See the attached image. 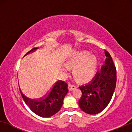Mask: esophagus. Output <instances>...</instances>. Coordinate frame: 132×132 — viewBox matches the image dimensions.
I'll use <instances>...</instances> for the list:
<instances>
[{
	"label": "esophagus",
	"instance_id": "34e87169",
	"mask_svg": "<svg viewBox=\"0 0 132 132\" xmlns=\"http://www.w3.org/2000/svg\"><path fill=\"white\" fill-rule=\"evenodd\" d=\"M76 86L75 85L71 84V83H68V89H69V91H72V90L75 89L76 88Z\"/></svg>",
	"mask_w": 132,
	"mask_h": 132
}]
</instances>
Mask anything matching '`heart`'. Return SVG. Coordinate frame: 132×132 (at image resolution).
I'll list each match as a JSON object with an SVG mask.
<instances>
[{"label":"heart","instance_id":"obj_1","mask_svg":"<svg viewBox=\"0 0 132 132\" xmlns=\"http://www.w3.org/2000/svg\"><path fill=\"white\" fill-rule=\"evenodd\" d=\"M89 54L88 52H80L68 62L70 66L77 65L74 70V75L80 80H88L95 71L97 59L95 56H89Z\"/></svg>","mask_w":132,"mask_h":132}]
</instances>
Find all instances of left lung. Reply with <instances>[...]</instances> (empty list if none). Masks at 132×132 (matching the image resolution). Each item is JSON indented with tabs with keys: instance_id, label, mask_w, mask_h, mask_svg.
<instances>
[{
	"instance_id": "1",
	"label": "left lung",
	"mask_w": 132,
	"mask_h": 132,
	"mask_svg": "<svg viewBox=\"0 0 132 132\" xmlns=\"http://www.w3.org/2000/svg\"><path fill=\"white\" fill-rule=\"evenodd\" d=\"M104 52L106 59L100 71L97 72L91 82L79 86L82 91L79 107L88 114H97L105 109L116 86V67L109 52Z\"/></svg>"
}]
</instances>
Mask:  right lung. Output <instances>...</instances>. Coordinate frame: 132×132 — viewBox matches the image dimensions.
<instances>
[{
    "instance_id": "1",
    "label": "right lung",
    "mask_w": 132,
    "mask_h": 132,
    "mask_svg": "<svg viewBox=\"0 0 132 132\" xmlns=\"http://www.w3.org/2000/svg\"><path fill=\"white\" fill-rule=\"evenodd\" d=\"M37 48H33L26 55ZM20 91L26 104L33 112L41 117H50L61 109L68 89V84L64 81L59 80L55 83L45 96L37 100L28 98L22 93L20 88Z\"/></svg>"
}]
</instances>
